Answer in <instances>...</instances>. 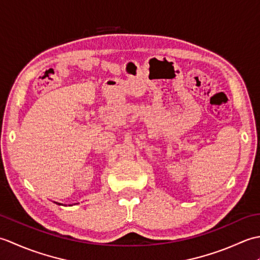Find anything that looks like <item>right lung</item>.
Listing matches in <instances>:
<instances>
[{
  "label": "right lung",
  "mask_w": 260,
  "mask_h": 260,
  "mask_svg": "<svg viewBox=\"0 0 260 260\" xmlns=\"http://www.w3.org/2000/svg\"><path fill=\"white\" fill-rule=\"evenodd\" d=\"M58 204H60V203H58Z\"/></svg>",
  "instance_id": "1"
}]
</instances>
